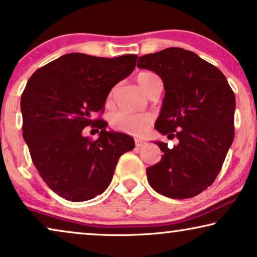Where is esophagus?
I'll list each match as a JSON object with an SVG mask.
<instances>
[{
  "label": "esophagus",
  "instance_id": "1",
  "mask_svg": "<svg viewBox=\"0 0 257 257\" xmlns=\"http://www.w3.org/2000/svg\"><path fill=\"white\" fill-rule=\"evenodd\" d=\"M143 146H146V142H143V140H136V147L140 149V147Z\"/></svg>",
  "mask_w": 257,
  "mask_h": 257
}]
</instances>
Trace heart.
Here are the masks:
<instances>
[{
  "mask_svg": "<svg viewBox=\"0 0 257 257\" xmlns=\"http://www.w3.org/2000/svg\"><path fill=\"white\" fill-rule=\"evenodd\" d=\"M137 83L140 89L146 94L158 84H161L159 76L151 71H143L137 76ZM153 117L149 113H127V112H117L110 118L111 127L115 131L140 137L145 135L150 125L152 124Z\"/></svg>",
  "mask_w": 257,
  "mask_h": 257,
  "instance_id": "heart-1",
  "label": "heart"
}]
</instances>
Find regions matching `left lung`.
<instances>
[{"mask_svg":"<svg viewBox=\"0 0 257 257\" xmlns=\"http://www.w3.org/2000/svg\"><path fill=\"white\" fill-rule=\"evenodd\" d=\"M138 68L154 71L165 97L156 127L179 144L156 142L163 157L146 168L151 187L172 199H188L210 186L234 139L235 94L216 66L181 48L139 57Z\"/></svg>","mask_w":257,"mask_h":257,"instance_id":"8db88e82","label":"left lung"}]
</instances>
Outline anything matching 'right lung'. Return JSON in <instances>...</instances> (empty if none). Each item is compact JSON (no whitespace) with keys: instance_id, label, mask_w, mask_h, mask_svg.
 I'll use <instances>...</instances> for the list:
<instances>
[{"instance_id":"obj_1","label":"right lung","mask_w":257,"mask_h":257,"mask_svg":"<svg viewBox=\"0 0 257 257\" xmlns=\"http://www.w3.org/2000/svg\"><path fill=\"white\" fill-rule=\"evenodd\" d=\"M137 55L115 58L73 52L33 73L21 97L23 138L35 167L50 189L69 201L93 199L108 187L122 154L135 140L106 131L103 112L112 87L131 75ZM101 130L97 141L82 136Z\"/></svg>"}]
</instances>
